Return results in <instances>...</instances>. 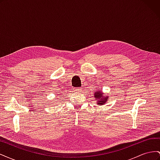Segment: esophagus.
I'll return each instance as SVG.
<instances>
[{
    "label": "esophagus",
    "instance_id": "34e87169",
    "mask_svg": "<svg viewBox=\"0 0 160 160\" xmlns=\"http://www.w3.org/2000/svg\"><path fill=\"white\" fill-rule=\"evenodd\" d=\"M74 90H75V91L76 92V93H79V92H81L82 91L81 88H76Z\"/></svg>",
    "mask_w": 160,
    "mask_h": 160
}]
</instances>
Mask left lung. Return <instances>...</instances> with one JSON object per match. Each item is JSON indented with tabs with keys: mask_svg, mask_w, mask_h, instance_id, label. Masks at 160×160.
Returning a JSON list of instances; mask_svg holds the SVG:
<instances>
[{
	"mask_svg": "<svg viewBox=\"0 0 160 160\" xmlns=\"http://www.w3.org/2000/svg\"><path fill=\"white\" fill-rule=\"evenodd\" d=\"M94 97L95 99L98 101L97 104L99 105H102L106 103V101H108V97H105L103 95V93L100 90L95 92Z\"/></svg>",
	"mask_w": 160,
	"mask_h": 160,
	"instance_id": "8db88e82",
	"label": "left lung"
}]
</instances>
